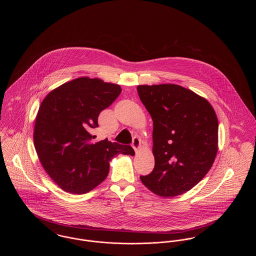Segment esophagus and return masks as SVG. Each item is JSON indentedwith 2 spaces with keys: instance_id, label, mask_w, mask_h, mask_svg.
I'll return each mask as SVG.
<instances>
[{
  "instance_id": "esophagus-1",
  "label": "esophagus",
  "mask_w": 256,
  "mask_h": 256,
  "mask_svg": "<svg viewBox=\"0 0 256 256\" xmlns=\"http://www.w3.org/2000/svg\"><path fill=\"white\" fill-rule=\"evenodd\" d=\"M141 145V140L138 138V137H134V140H132V146L134 148V150L137 152V150H139Z\"/></svg>"
}]
</instances>
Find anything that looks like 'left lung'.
<instances>
[{"instance_id":"8db88e82","label":"left lung","mask_w":256,"mask_h":256,"mask_svg":"<svg viewBox=\"0 0 256 256\" xmlns=\"http://www.w3.org/2000/svg\"><path fill=\"white\" fill-rule=\"evenodd\" d=\"M154 122V168L140 180L163 198L182 195L210 170L218 150V119L204 98L176 84L137 86Z\"/></svg>"}]
</instances>
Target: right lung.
Segmentation results:
<instances>
[{
	"instance_id": "add662e5",
	"label": "right lung",
	"mask_w": 256,
	"mask_h": 256,
	"mask_svg": "<svg viewBox=\"0 0 256 256\" xmlns=\"http://www.w3.org/2000/svg\"><path fill=\"white\" fill-rule=\"evenodd\" d=\"M118 84L78 78L52 90L37 113L34 141L37 156L62 190L84 194L102 182L115 156H134L130 145L94 142L98 117L121 94Z\"/></svg>"
}]
</instances>
